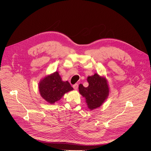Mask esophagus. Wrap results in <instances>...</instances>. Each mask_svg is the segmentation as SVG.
Returning a JSON list of instances; mask_svg holds the SVG:
<instances>
[{
	"mask_svg": "<svg viewBox=\"0 0 151 151\" xmlns=\"http://www.w3.org/2000/svg\"><path fill=\"white\" fill-rule=\"evenodd\" d=\"M73 88H74L75 90H77L78 88V83L74 84V85H73Z\"/></svg>",
	"mask_w": 151,
	"mask_h": 151,
	"instance_id": "obj_1",
	"label": "esophagus"
}]
</instances>
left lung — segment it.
<instances>
[{"label": "left lung", "instance_id": "1", "mask_svg": "<svg viewBox=\"0 0 151 151\" xmlns=\"http://www.w3.org/2000/svg\"><path fill=\"white\" fill-rule=\"evenodd\" d=\"M89 85L84 87L82 84L79 85L80 94L85 98L88 108L93 110L100 107L109 95V89L104 78L96 73L87 78Z\"/></svg>", "mask_w": 151, "mask_h": 151}]
</instances>
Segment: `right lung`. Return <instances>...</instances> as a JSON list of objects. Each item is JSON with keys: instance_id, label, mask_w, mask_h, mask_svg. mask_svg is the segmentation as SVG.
Segmentation results:
<instances>
[{"instance_id": "right-lung-1", "label": "right lung", "mask_w": 151, "mask_h": 151, "mask_svg": "<svg viewBox=\"0 0 151 151\" xmlns=\"http://www.w3.org/2000/svg\"><path fill=\"white\" fill-rule=\"evenodd\" d=\"M39 89L43 99L53 104L60 100L66 93L73 88L69 82L62 81L58 72H55L40 82Z\"/></svg>"}]
</instances>
